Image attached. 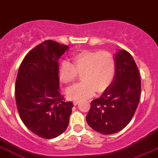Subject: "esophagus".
<instances>
[{"instance_id": "obj_1", "label": "esophagus", "mask_w": 158, "mask_h": 158, "mask_svg": "<svg viewBox=\"0 0 158 158\" xmlns=\"http://www.w3.org/2000/svg\"><path fill=\"white\" fill-rule=\"evenodd\" d=\"M78 102H78V101H73V106H77V105L78 104Z\"/></svg>"}]
</instances>
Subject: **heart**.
Here are the masks:
<instances>
[{
    "label": "heart",
    "instance_id": "heart-1",
    "mask_svg": "<svg viewBox=\"0 0 158 158\" xmlns=\"http://www.w3.org/2000/svg\"><path fill=\"white\" fill-rule=\"evenodd\" d=\"M71 64L63 62L60 65V80L66 85L74 83L78 74H81L83 83L67 91L72 100L89 98L107 91L115 75V60L113 55L106 50H82L75 52L70 58Z\"/></svg>",
    "mask_w": 158,
    "mask_h": 158
}]
</instances>
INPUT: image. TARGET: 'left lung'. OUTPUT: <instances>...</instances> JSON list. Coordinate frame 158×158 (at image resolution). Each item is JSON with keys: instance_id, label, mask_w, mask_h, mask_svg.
I'll return each instance as SVG.
<instances>
[{"instance_id": "obj_1", "label": "left lung", "mask_w": 158, "mask_h": 158, "mask_svg": "<svg viewBox=\"0 0 158 158\" xmlns=\"http://www.w3.org/2000/svg\"><path fill=\"white\" fill-rule=\"evenodd\" d=\"M115 60L113 82L102 95L91 102L86 116L93 130L106 135L118 133L128 125L140 98L139 72L131 54L119 50Z\"/></svg>"}]
</instances>
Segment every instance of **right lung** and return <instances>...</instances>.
I'll return each instance as SVG.
<instances>
[{"mask_svg": "<svg viewBox=\"0 0 158 158\" xmlns=\"http://www.w3.org/2000/svg\"><path fill=\"white\" fill-rule=\"evenodd\" d=\"M67 45L46 40L27 53L15 83V100L21 119L44 139L62 134L69 124L73 103L60 93L58 60Z\"/></svg>", "mask_w": 158, "mask_h": 158, "instance_id": "1", "label": "right lung"}]
</instances>
